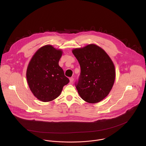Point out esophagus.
Returning <instances> with one entry per match:
<instances>
[{"label": "esophagus", "instance_id": "esophagus-1", "mask_svg": "<svg viewBox=\"0 0 146 146\" xmlns=\"http://www.w3.org/2000/svg\"><path fill=\"white\" fill-rule=\"evenodd\" d=\"M74 79L73 78H70V83H72V82H74Z\"/></svg>", "mask_w": 146, "mask_h": 146}]
</instances>
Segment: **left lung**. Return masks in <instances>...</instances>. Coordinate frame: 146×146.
Returning a JSON list of instances; mask_svg holds the SVG:
<instances>
[{"instance_id": "8db88e82", "label": "left lung", "mask_w": 146, "mask_h": 146, "mask_svg": "<svg viewBox=\"0 0 146 146\" xmlns=\"http://www.w3.org/2000/svg\"><path fill=\"white\" fill-rule=\"evenodd\" d=\"M80 64V75L76 88L85 102L96 104L110 92L116 72L111 58L100 46L90 44L72 50Z\"/></svg>"}]
</instances>
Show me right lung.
<instances>
[{"label":"right lung","mask_w":146,"mask_h":146,"mask_svg":"<svg viewBox=\"0 0 146 146\" xmlns=\"http://www.w3.org/2000/svg\"><path fill=\"white\" fill-rule=\"evenodd\" d=\"M62 53L61 49L46 45L35 53L29 63L27 83L34 96L42 102L57 98L63 87L70 82L58 64Z\"/></svg>","instance_id":"right-lung-1"}]
</instances>
